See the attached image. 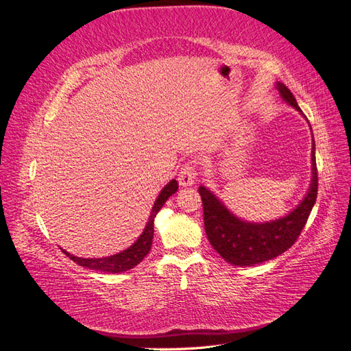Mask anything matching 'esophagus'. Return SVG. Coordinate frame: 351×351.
<instances>
[{"label": "esophagus", "mask_w": 351, "mask_h": 351, "mask_svg": "<svg viewBox=\"0 0 351 351\" xmlns=\"http://www.w3.org/2000/svg\"><path fill=\"white\" fill-rule=\"evenodd\" d=\"M196 182V171H195V165L193 162H187L182 167L178 173V184L182 187L192 186Z\"/></svg>", "instance_id": "obj_1"}]
</instances>
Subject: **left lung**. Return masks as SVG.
<instances>
[{"label": "left lung", "mask_w": 351, "mask_h": 351, "mask_svg": "<svg viewBox=\"0 0 351 351\" xmlns=\"http://www.w3.org/2000/svg\"><path fill=\"white\" fill-rule=\"evenodd\" d=\"M282 101H285L303 117L295 98L285 84L277 82ZM204 204L205 231L209 243L226 262L236 267H253L269 259L280 256L290 249L299 239L306 221L316 202L317 195V171L315 161V141L312 142V178L303 200L290 214L274 221L250 222L236 217L205 186L199 187Z\"/></svg>", "instance_id": "1"}]
</instances>
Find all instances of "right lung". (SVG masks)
Here are the masks:
<instances>
[{
  "instance_id": "add662e5",
  "label": "right lung",
  "mask_w": 351,
  "mask_h": 351,
  "mask_svg": "<svg viewBox=\"0 0 351 351\" xmlns=\"http://www.w3.org/2000/svg\"><path fill=\"white\" fill-rule=\"evenodd\" d=\"M177 189H178L177 180H171V182H169L161 190V192H159L155 204L152 206L149 219H147L146 227L142 231V234L132 244L130 247H127L125 250L117 253V254H112V256H105V258H77V256H74V254H70L69 252H66L64 249H61L62 253H66L73 262H76L77 265H80V267L93 269V271L121 274V272H125V271L134 268L136 265L141 263L146 254L149 253L151 246H152V239H154L155 217L159 212V209L165 205L167 199L177 192Z\"/></svg>"
}]
</instances>
